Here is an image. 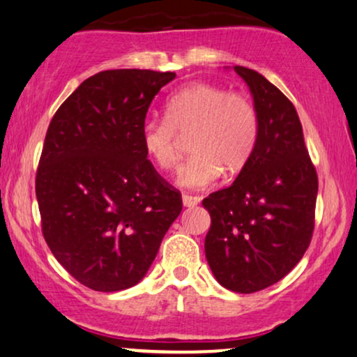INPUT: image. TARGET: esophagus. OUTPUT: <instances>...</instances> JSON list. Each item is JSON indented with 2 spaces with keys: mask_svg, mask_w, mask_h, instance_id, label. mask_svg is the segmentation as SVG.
Returning <instances> with one entry per match:
<instances>
[{
  "mask_svg": "<svg viewBox=\"0 0 357 357\" xmlns=\"http://www.w3.org/2000/svg\"><path fill=\"white\" fill-rule=\"evenodd\" d=\"M199 202H202V198H199V196H192V195H183V204H184V206H188V208H192V206H196V204H198Z\"/></svg>",
  "mask_w": 357,
  "mask_h": 357,
  "instance_id": "obj_1",
  "label": "esophagus"
}]
</instances>
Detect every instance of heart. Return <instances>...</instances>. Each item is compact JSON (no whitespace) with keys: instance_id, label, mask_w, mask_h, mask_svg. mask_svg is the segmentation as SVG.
<instances>
[{"instance_id":"heart-1","label":"heart","mask_w":357,"mask_h":357,"mask_svg":"<svg viewBox=\"0 0 357 357\" xmlns=\"http://www.w3.org/2000/svg\"><path fill=\"white\" fill-rule=\"evenodd\" d=\"M165 110L162 119L142 122L141 142L159 169L173 171L179 165V136L191 132L192 154L179 171L183 186L204 188L223 171L240 173L255 153L260 121L247 93L196 82L173 93Z\"/></svg>"}]
</instances>
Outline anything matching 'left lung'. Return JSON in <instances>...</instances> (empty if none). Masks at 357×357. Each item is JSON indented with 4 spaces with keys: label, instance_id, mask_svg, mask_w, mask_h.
Here are the masks:
<instances>
[{
    "label": "left lung",
    "instance_id": "1",
    "mask_svg": "<svg viewBox=\"0 0 357 357\" xmlns=\"http://www.w3.org/2000/svg\"><path fill=\"white\" fill-rule=\"evenodd\" d=\"M235 72L252 90L260 136L231 186L203 199L211 216L204 253L225 289L253 294L282 280L309 248L319 179L292 102L258 72Z\"/></svg>",
    "mask_w": 357,
    "mask_h": 357
}]
</instances>
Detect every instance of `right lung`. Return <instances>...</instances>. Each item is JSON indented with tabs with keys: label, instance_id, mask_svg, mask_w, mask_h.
<instances>
[{
	"label": "right lung",
	"instance_id": "1",
	"mask_svg": "<svg viewBox=\"0 0 357 357\" xmlns=\"http://www.w3.org/2000/svg\"><path fill=\"white\" fill-rule=\"evenodd\" d=\"M174 72L119 68L89 77L53 116L36 167L42 233L82 285H136L183 210L181 192L154 169L141 127Z\"/></svg>",
	"mask_w": 357,
	"mask_h": 357
}]
</instances>
